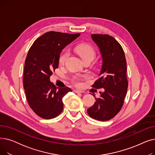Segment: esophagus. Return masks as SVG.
<instances>
[{
    "label": "esophagus",
    "mask_w": 155,
    "mask_h": 155,
    "mask_svg": "<svg viewBox=\"0 0 155 155\" xmlns=\"http://www.w3.org/2000/svg\"><path fill=\"white\" fill-rule=\"evenodd\" d=\"M74 92H75V93H84V92H83L82 91H80V90H75Z\"/></svg>",
    "instance_id": "34e87169"
}]
</instances>
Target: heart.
<instances>
[{"mask_svg": "<svg viewBox=\"0 0 155 155\" xmlns=\"http://www.w3.org/2000/svg\"><path fill=\"white\" fill-rule=\"evenodd\" d=\"M75 51L80 56L81 58L85 61L88 60H94L95 57V51L94 48L89 45L83 44L77 45L75 48ZM69 56V52L67 50L64 51L60 55L59 58V63L60 64H63L66 61L67 58ZM87 76L85 75H74L71 78V82L76 86L81 85V81L85 78Z\"/></svg>", "mask_w": 155, "mask_h": 155, "instance_id": "1", "label": "heart"}]
</instances>
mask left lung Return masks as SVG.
I'll list each match as a JSON object with an SVG mask.
<instances>
[{
	"label": "left lung",
	"instance_id": "left-lung-1",
	"mask_svg": "<svg viewBox=\"0 0 155 155\" xmlns=\"http://www.w3.org/2000/svg\"><path fill=\"white\" fill-rule=\"evenodd\" d=\"M92 40L99 47L102 65L99 78L92 87L103 88L99 98L87 109L89 116L101 121L109 120L120 110L124 104L128 82L127 64L120 45L108 35H92Z\"/></svg>",
	"mask_w": 155,
	"mask_h": 155
}]
</instances>
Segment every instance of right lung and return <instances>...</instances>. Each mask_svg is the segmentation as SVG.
<instances>
[{"instance_id": "obj_1", "label": "right lung", "mask_w": 155, "mask_h": 155, "mask_svg": "<svg viewBox=\"0 0 155 155\" xmlns=\"http://www.w3.org/2000/svg\"><path fill=\"white\" fill-rule=\"evenodd\" d=\"M80 35L47 32L29 49L24 64V88L30 107L41 117L50 119L58 116L63 109V97L72 91L67 87L57 88L50 78L58 68L63 49Z\"/></svg>"}]
</instances>
